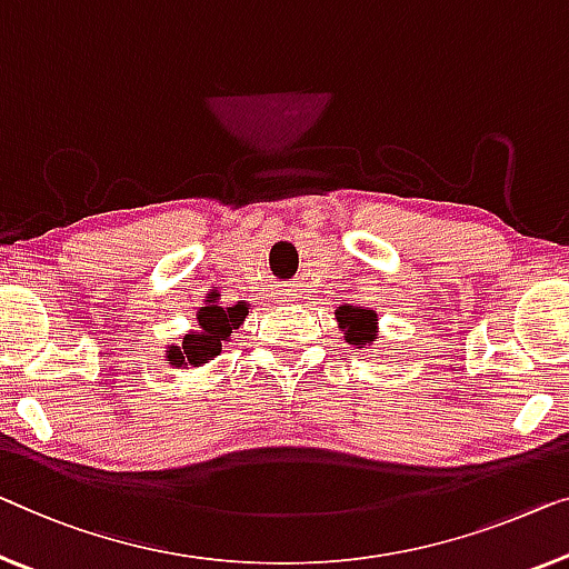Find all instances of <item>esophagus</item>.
<instances>
[{
  "label": "esophagus",
  "mask_w": 569,
  "mask_h": 569,
  "mask_svg": "<svg viewBox=\"0 0 569 569\" xmlns=\"http://www.w3.org/2000/svg\"><path fill=\"white\" fill-rule=\"evenodd\" d=\"M283 296H286V293H283Z\"/></svg>",
  "instance_id": "34e87169"
}]
</instances>
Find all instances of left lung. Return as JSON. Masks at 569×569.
<instances>
[{"instance_id": "8db88e82", "label": "left lung", "mask_w": 569, "mask_h": 569, "mask_svg": "<svg viewBox=\"0 0 569 569\" xmlns=\"http://www.w3.org/2000/svg\"><path fill=\"white\" fill-rule=\"evenodd\" d=\"M339 329L350 345H372L378 339V313L362 307H339L335 311Z\"/></svg>"}]
</instances>
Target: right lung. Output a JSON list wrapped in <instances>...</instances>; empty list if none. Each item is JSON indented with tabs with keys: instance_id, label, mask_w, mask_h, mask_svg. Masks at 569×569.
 Returning <instances> with one entry per match:
<instances>
[{
	"instance_id": "right-lung-1",
	"label": "right lung",
	"mask_w": 569,
	"mask_h": 569,
	"mask_svg": "<svg viewBox=\"0 0 569 569\" xmlns=\"http://www.w3.org/2000/svg\"><path fill=\"white\" fill-rule=\"evenodd\" d=\"M248 317V303H237V307H201L199 311V332L183 337L181 347L171 345L166 350L168 360L176 368H201L203 362L217 358L222 352V345L230 342L232 329H237Z\"/></svg>"
}]
</instances>
